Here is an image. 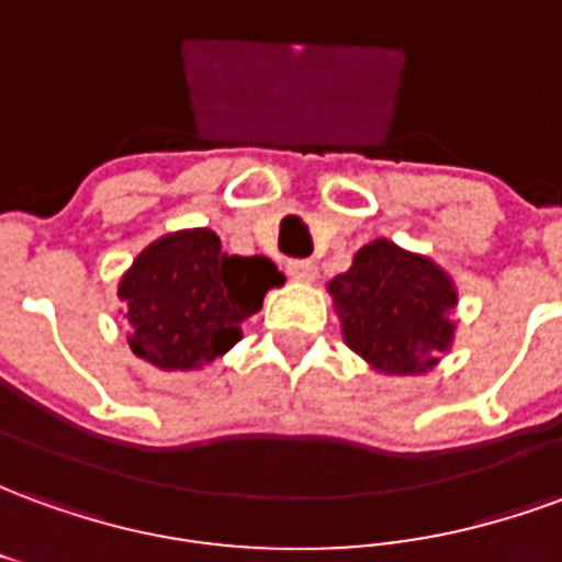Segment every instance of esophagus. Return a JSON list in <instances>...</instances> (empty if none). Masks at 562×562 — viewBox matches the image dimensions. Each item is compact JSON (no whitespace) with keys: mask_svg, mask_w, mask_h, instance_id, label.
I'll use <instances>...</instances> for the list:
<instances>
[{"mask_svg":"<svg viewBox=\"0 0 562 562\" xmlns=\"http://www.w3.org/2000/svg\"><path fill=\"white\" fill-rule=\"evenodd\" d=\"M316 265L310 261V258H294V261H289V277L297 282H313L316 280Z\"/></svg>","mask_w":562,"mask_h":562,"instance_id":"obj_1","label":"esophagus"}]
</instances>
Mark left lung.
I'll return each instance as SVG.
<instances>
[{
	"instance_id": "left-lung-1",
	"label": "left lung",
	"mask_w": 562,
	"mask_h": 562,
	"mask_svg": "<svg viewBox=\"0 0 562 562\" xmlns=\"http://www.w3.org/2000/svg\"><path fill=\"white\" fill-rule=\"evenodd\" d=\"M342 340L379 373H427L454 340L458 289L446 270L391 240L361 246L328 282Z\"/></svg>"
}]
</instances>
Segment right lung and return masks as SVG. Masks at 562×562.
Returning a JSON list of instances; mask_svg holds the SVG:
<instances>
[{
  "mask_svg": "<svg viewBox=\"0 0 562 562\" xmlns=\"http://www.w3.org/2000/svg\"><path fill=\"white\" fill-rule=\"evenodd\" d=\"M282 282L270 258L228 256L210 228L165 234L120 280L128 346L159 370H198L244 337L240 325Z\"/></svg>",
  "mask_w": 562,
  "mask_h": 562,
  "instance_id": "1",
  "label": "right lung"
}]
</instances>
